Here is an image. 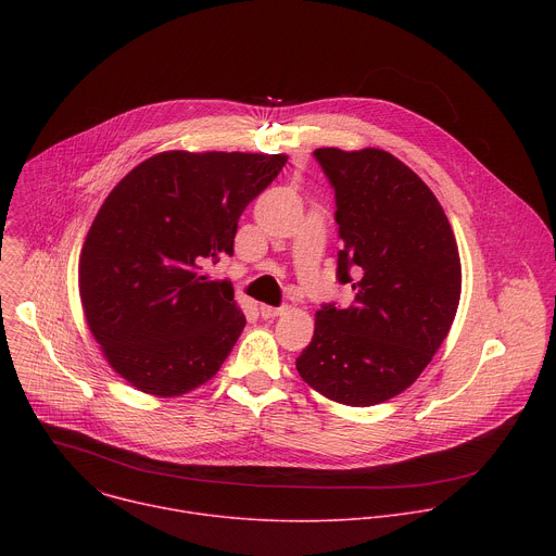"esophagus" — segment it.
<instances>
[{"label": "esophagus", "mask_w": 556, "mask_h": 556, "mask_svg": "<svg viewBox=\"0 0 556 556\" xmlns=\"http://www.w3.org/2000/svg\"><path fill=\"white\" fill-rule=\"evenodd\" d=\"M281 309H283V307H273V305H266V303H262V305H260L262 319H275V316H279V314H281Z\"/></svg>", "instance_id": "esophagus-1"}]
</instances>
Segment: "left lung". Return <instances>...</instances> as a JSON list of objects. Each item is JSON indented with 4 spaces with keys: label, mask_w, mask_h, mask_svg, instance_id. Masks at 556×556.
<instances>
[{
    "label": "left lung",
    "mask_w": 556,
    "mask_h": 556,
    "mask_svg": "<svg viewBox=\"0 0 556 556\" xmlns=\"http://www.w3.org/2000/svg\"><path fill=\"white\" fill-rule=\"evenodd\" d=\"M334 189L337 279L354 303H324L299 376L350 407L384 403L431 363L455 319L462 266L431 189L382 149H316Z\"/></svg>",
    "instance_id": "obj_1"
}]
</instances>
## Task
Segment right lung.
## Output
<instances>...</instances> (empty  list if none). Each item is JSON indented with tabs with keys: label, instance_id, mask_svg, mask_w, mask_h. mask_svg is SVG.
Returning <instances> with one entry per match:
<instances>
[{
	"label": "right lung",
	"instance_id": "right-lung-1",
	"mask_svg": "<svg viewBox=\"0 0 556 556\" xmlns=\"http://www.w3.org/2000/svg\"><path fill=\"white\" fill-rule=\"evenodd\" d=\"M283 153L165 151L108 195L78 262L88 326L112 369L153 395L217 374L247 316L206 264L232 255L244 208L279 176Z\"/></svg>",
	"mask_w": 556,
	"mask_h": 556
}]
</instances>
